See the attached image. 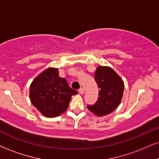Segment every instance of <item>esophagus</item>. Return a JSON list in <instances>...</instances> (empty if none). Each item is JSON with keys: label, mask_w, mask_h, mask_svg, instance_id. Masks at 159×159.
Segmentation results:
<instances>
[{"label": "esophagus", "mask_w": 159, "mask_h": 159, "mask_svg": "<svg viewBox=\"0 0 159 159\" xmlns=\"http://www.w3.org/2000/svg\"><path fill=\"white\" fill-rule=\"evenodd\" d=\"M78 92H79L80 94H84V89L83 88H80Z\"/></svg>", "instance_id": "34e87169"}]
</instances>
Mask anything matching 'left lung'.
Listing matches in <instances>:
<instances>
[{
    "label": "left lung",
    "instance_id": "left-lung-1",
    "mask_svg": "<svg viewBox=\"0 0 159 159\" xmlns=\"http://www.w3.org/2000/svg\"><path fill=\"white\" fill-rule=\"evenodd\" d=\"M95 80L100 89L98 98L94 105H88L87 108L93 114L102 117L113 112L121 104L124 84L113 69L106 66L96 68Z\"/></svg>",
    "mask_w": 159,
    "mask_h": 159
}]
</instances>
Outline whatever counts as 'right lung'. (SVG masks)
I'll use <instances>...</instances> for the list:
<instances>
[{"label":"right lung","mask_w":159,"mask_h":159,"mask_svg":"<svg viewBox=\"0 0 159 159\" xmlns=\"http://www.w3.org/2000/svg\"><path fill=\"white\" fill-rule=\"evenodd\" d=\"M77 91L71 89L65 78L58 76V68L49 67L32 81L30 88L32 104L47 118L58 117L67 110L72 95Z\"/></svg>","instance_id":"1"}]
</instances>
